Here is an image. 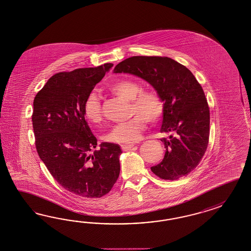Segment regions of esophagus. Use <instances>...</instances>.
Listing matches in <instances>:
<instances>
[{"mask_svg":"<svg viewBox=\"0 0 251 251\" xmlns=\"http://www.w3.org/2000/svg\"><path fill=\"white\" fill-rule=\"evenodd\" d=\"M133 147H134L133 145H122L121 148H122L123 151H128V150H130V148H132Z\"/></svg>","mask_w":251,"mask_h":251,"instance_id":"obj_1","label":"esophagus"}]
</instances>
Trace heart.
Segmentation results:
<instances>
[{
	"instance_id": "heart-1",
	"label": "heart",
	"mask_w": 251,
	"mask_h": 251,
	"mask_svg": "<svg viewBox=\"0 0 251 251\" xmlns=\"http://www.w3.org/2000/svg\"><path fill=\"white\" fill-rule=\"evenodd\" d=\"M108 90L123 99L130 101V113L133 116L126 122L116 124L104 134L108 143L133 144L142 138L147 121L156 123L164 114V104L153 91H142L138 82L131 79H121L108 85ZM83 114L87 121L94 124L102 121V105L97 93L92 92L83 104Z\"/></svg>"
}]
</instances>
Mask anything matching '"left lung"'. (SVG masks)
I'll return each mask as SVG.
<instances>
[{"mask_svg": "<svg viewBox=\"0 0 251 251\" xmlns=\"http://www.w3.org/2000/svg\"><path fill=\"white\" fill-rule=\"evenodd\" d=\"M114 73H128L145 79L164 104L160 132L164 158L151 171L161 179L177 180L199 164L209 137V108L204 91L189 69L170 57L131 56L118 64Z\"/></svg>", "mask_w": 251, "mask_h": 251, "instance_id": "1", "label": "left lung"}]
</instances>
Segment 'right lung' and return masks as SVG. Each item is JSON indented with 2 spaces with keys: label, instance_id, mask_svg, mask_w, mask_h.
<instances>
[{
  "label": "right lung",
  "instance_id": "add662e5",
  "mask_svg": "<svg viewBox=\"0 0 251 251\" xmlns=\"http://www.w3.org/2000/svg\"><path fill=\"white\" fill-rule=\"evenodd\" d=\"M113 67L77 69L52 76L36 95L32 125L35 145L54 180L65 189L83 198L106 195L120 172L119 145L103 142L96 148L83 114L87 96Z\"/></svg>",
  "mask_w": 251,
  "mask_h": 251
}]
</instances>
